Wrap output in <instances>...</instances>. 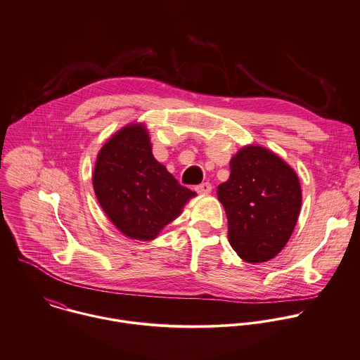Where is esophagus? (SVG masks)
I'll return each mask as SVG.
<instances>
[{"mask_svg": "<svg viewBox=\"0 0 360 360\" xmlns=\"http://www.w3.org/2000/svg\"><path fill=\"white\" fill-rule=\"evenodd\" d=\"M198 194H202V195H208L211 191H212V186L210 183H202V184H198L195 186L194 188Z\"/></svg>", "mask_w": 360, "mask_h": 360, "instance_id": "34e87169", "label": "esophagus"}]
</instances>
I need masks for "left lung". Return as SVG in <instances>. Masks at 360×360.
Masks as SVG:
<instances>
[{"label":"left lung","mask_w":360,"mask_h":360,"mask_svg":"<svg viewBox=\"0 0 360 360\" xmlns=\"http://www.w3.org/2000/svg\"><path fill=\"white\" fill-rule=\"evenodd\" d=\"M232 248L247 262L274 258L288 243L302 207L297 174L266 148L248 145L231 160L229 180L218 186Z\"/></svg>","instance_id":"obj_1"}]
</instances>
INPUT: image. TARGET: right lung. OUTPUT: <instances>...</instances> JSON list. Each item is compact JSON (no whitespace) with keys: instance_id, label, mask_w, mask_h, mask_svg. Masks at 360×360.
<instances>
[{"instance_id":"1","label":"right lung","mask_w":360,"mask_h":360,"mask_svg":"<svg viewBox=\"0 0 360 360\" xmlns=\"http://www.w3.org/2000/svg\"><path fill=\"white\" fill-rule=\"evenodd\" d=\"M94 190L108 218L127 238L155 239L195 193L183 187L152 155L143 124H128L101 149Z\"/></svg>"}]
</instances>
